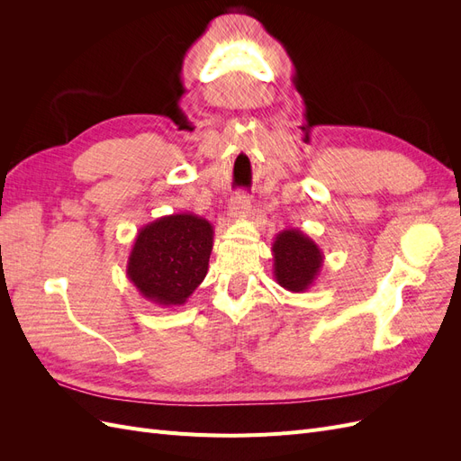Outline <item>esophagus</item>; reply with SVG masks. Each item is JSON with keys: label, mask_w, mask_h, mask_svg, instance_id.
I'll return each mask as SVG.
<instances>
[{"label": "esophagus", "mask_w": 461, "mask_h": 461, "mask_svg": "<svg viewBox=\"0 0 461 461\" xmlns=\"http://www.w3.org/2000/svg\"><path fill=\"white\" fill-rule=\"evenodd\" d=\"M249 207H252V202H249V196L246 192H239L234 194L230 200V217L234 219H242L249 213Z\"/></svg>", "instance_id": "1"}]
</instances>
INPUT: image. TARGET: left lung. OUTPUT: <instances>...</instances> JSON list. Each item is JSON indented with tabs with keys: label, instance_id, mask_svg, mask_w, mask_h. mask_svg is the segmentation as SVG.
I'll use <instances>...</instances> for the list:
<instances>
[{
	"label": "left lung",
	"instance_id": "left-lung-1",
	"mask_svg": "<svg viewBox=\"0 0 461 461\" xmlns=\"http://www.w3.org/2000/svg\"><path fill=\"white\" fill-rule=\"evenodd\" d=\"M275 281L290 292H305L313 286L323 267V252L300 229L281 230L273 240Z\"/></svg>",
	"mask_w": 461,
	"mask_h": 461
}]
</instances>
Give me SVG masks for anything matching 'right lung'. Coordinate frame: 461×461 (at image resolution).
I'll list each match as a JSON object with an SVG mask.
<instances>
[{
  "instance_id": "add662e5",
  "label": "right lung",
  "mask_w": 461,
  "mask_h": 461,
  "mask_svg": "<svg viewBox=\"0 0 461 461\" xmlns=\"http://www.w3.org/2000/svg\"><path fill=\"white\" fill-rule=\"evenodd\" d=\"M213 227L194 213H173L138 230L127 261L129 281L148 302L183 305L207 275Z\"/></svg>"
}]
</instances>
